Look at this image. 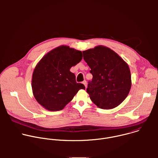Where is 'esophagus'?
<instances>
[{"mask_svg":"<svg viewBox=\"0 0 158 158\" xmlns=\"http://www.w3.org/2000/svg\"><path fill=\"white\" fill-rule=\"evenodd\" d=\"M82 84L85 85V87H87V82H86L85 81H84L82 82Z\"/></svg>","mask_w":158,"mask_h":158,"instance_id":"esophagus-1","label":"esophagus"}]
</instances>
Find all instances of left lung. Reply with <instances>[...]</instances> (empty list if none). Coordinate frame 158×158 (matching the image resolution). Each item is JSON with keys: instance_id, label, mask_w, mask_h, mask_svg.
<instances>
[{"instance_id": "1", "label": "left lung", "mask_w": 158, "mask_h": 158, "mask_svg": "<svg viewBox=\"0 0 158 158\" xmlns=\"http://www.w3.org/2000/svg\"><path fill=\"white\" fill-rule=\"evenodd\" d=\"M82 53L93 76L87 88L90 99L101 109L118 106L127 98L131 87L128 64L116 52L104 46Z\"/></svg>"}]
</instances>
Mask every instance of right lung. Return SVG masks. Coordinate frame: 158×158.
<instances>
[{"instance_id":"obj_1","label":"right lung","mask_w":158,"mask_h":158,"mask_svg":"<svg viewBox=\"0 0 158 158\" xmlns=\"http://www.w3.org/2000/svg\"><path fill=\"white\" fill-rule=\"evenodd\" d=\"M82 59V52L67 46H59L45 55L37 63L32 77L33 95L43 107L57 111L72 101L80 89L71 67Z\"/></svg>"}]
</instances>
